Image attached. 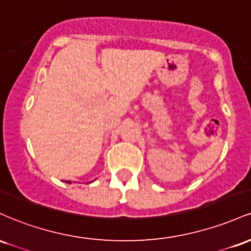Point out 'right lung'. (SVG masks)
I'll list each match as a JSON object with an SVG mask.
<instances>
[{"label": "right lung", "instance_id": "obj_1", "mask_svg": "<svg viewBox=\"0 0 251 251\" xmlns=\"http://www.w3.org/2000/svg\"><path fill=\"white\" fill-rule=\"evenodd\" d=\"M66 183H70L71 184V181L70 180H66Z\"/></svg>", "mask_w": 251, "mask_h": 251}]
</instances>
